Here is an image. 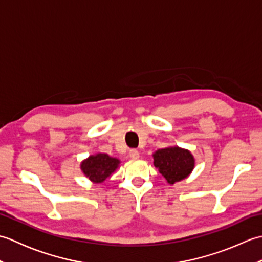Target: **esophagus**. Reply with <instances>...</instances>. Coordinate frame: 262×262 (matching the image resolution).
Masks as SVG:
<instances>
[{"label": "esophagus", "mask_w": 262, "mask_h": 262, "mask_svg": "<svg viewBox=\"0 0 262 262\" xmlns=\"http://www.w3.org/2000/svg\"><path fill=\"white\" fill-rule=\"evenodd\" d=\"M129 157H130L133 160L140 159V152H138L137 149H130V151H129Z\"/></svg>", "instance_id": "1"}]
</instances>
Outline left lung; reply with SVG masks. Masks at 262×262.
Returning <instances> with one entry per match:
<instances>
[{
    "label": "left lung",
    "instance_id": "1",
    "mask_svg": "<svg viewBox=\"0 0 262 262\" xmlns=\"http://www.w3.org/2000/svg\"><path fill=\"white\" fill-rule=\"evenodd\" d=\"M154 166L169 185L186 179L194 168V158L189 149L179 146L160 148L153 153Z\"/></svg>",
    "mask_w": 262,
    "mask_h": 262
}]
</instances>
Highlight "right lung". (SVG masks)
<instances>
[{
  "instance_id": "1",
  "label": "right lung",
  "mask_w": 262,
  "mask_h": 262,
  "mask_svg": "<svg viewBox=\"0 0 262 262\" xmlns=\"http://www.w3.org/2000/svg\"><path fill=\"white\" fill-rule=\"evenodd\" d=\"M120 160L107 153H96L84 159L80 164L81 171L93 183H102L119 168Z\"/></svg>"
}]
</instances>
